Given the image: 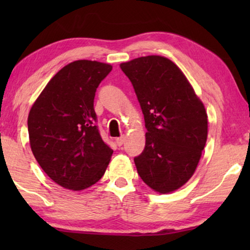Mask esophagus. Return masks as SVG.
Masks as SVG:
<instances>
[{"label": "esophagus", "instance_id": "34e87169", "mask_svg": "<svg viewBox=\"0 0 250 250\" xmlns=\"http://www.w3.org/2000/svg\"><path fill=\"white\" fill-rule=\"evenodd\" d=\"M125 140H126L125 135H122V136H119V138L116 139V143H117V146H123V143L125 142Z\"/></svg>", "mask_w": 250, "mask_h": 250}]
</instances>
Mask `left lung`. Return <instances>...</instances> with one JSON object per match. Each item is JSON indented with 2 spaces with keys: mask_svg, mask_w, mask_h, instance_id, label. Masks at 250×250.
Segmentation results:
<instances>
[{
  "mask_svg": "<svg viewBox=\"0 0 250 250\" xmlns=\"http://www.w3.org/2000/svg\"><path fill=\"white\" fill-rule=\"evenodd\" d=\"M134 87L146 123V146L134 158L143 182L168 193L193 175L207 140L203 102L173 61L146 56L121 63Z\"/></svg>",
  "mask_w": 250,
  "mask_h": 250,
  "instance_id": "8db88e82",
  "label": "left lung"
}]
</instances>
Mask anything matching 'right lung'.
<instances>
[{
    "label": "right lung",
    "mask_w": 250,
    "mask_h": 250,
    "mask_svg": "<svg viewBox=\"0 0 250 250\" xmlns=\"http://www.w3.org/2000/svg\"><path fill=\"white\" fill-rule=\"evenodd\" d=\"M111 69L98 61L70 62L51 78L29 111L33 155L46 175L66 189L93 186L110 162L114 151L95 124L94 97Z\"/></svg>",
    "instance_id": "1"
}]
</instances>
